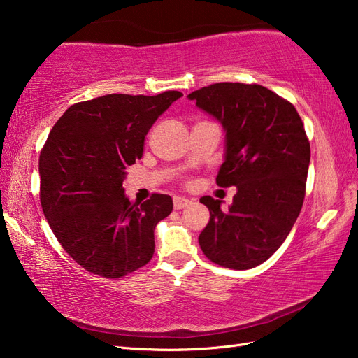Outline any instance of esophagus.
<instances>
[{"mask_svg":"<svg viewBox=\"0 0 358 358\" xmlns=\"http://www.w3.org/2000/svg\"><path fill=\"white\" fill-rule=\"evenodd\" d=\"M191 203H192L191 200L183 199V196H175V199H173V208L177 209V210H180V209H185L186 206H189V204H191Z\"/></svg>","mask_w":358,"mask_h":358,"instance_id":"obj_1","label":"esophagus"}]
</instances>
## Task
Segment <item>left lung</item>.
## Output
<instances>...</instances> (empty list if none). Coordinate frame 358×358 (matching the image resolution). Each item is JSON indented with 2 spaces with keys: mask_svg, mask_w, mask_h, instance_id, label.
<instances>
[{
  "mask_svg": "<svg viewBox=\"0 0 358 358\" xmlns=\"http://www.w3.org/2000/svg\"><path fill=\"white\" fill-rule=\"evenodd\" d=\"M224 129L217 185L232 204L201 196L210 212L200 248L210 262L245 271L264 263L291 232L305 200L310 146L294 106L260 85L217 83L187 95Z\"/></svg>",
  "mask_w": 358,
  "mask_h": 358,
  "instance_id": "obj_1",
  "label": "left lung"
}]
</instances>
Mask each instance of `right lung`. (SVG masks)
I'll use <instances>...</instances> for the list:
<instances>
[{
  "label": "right lung",
  "instance_id": "add662e5",
  "mask_svg": "<svg viewBox=\"0 0 358 358\" xmlns=\"http://www.w3.org/2000/svg\"><path fill=\"white\" fill-rule=\"evenodd\" d=\"M183 94H110L71 106L40 155V199L52 232L83 269L120 278L148 264L154 231L172 212L169 195L131 201L123 181L144 136Z\"/></svg>",
  "mask_w": 358,
  "mask_h": 358
}]
</instances>
